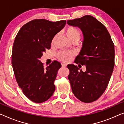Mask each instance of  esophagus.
<instances>
[{
    "label": "esophagus",
    "instance_id": "esophagus-1",
    "mask_svg": "<svg viewBox=\"0 0 124 124\" xmlns=\"http://www.w3.org/2000/svg\"><path fill=\"white\" fill-rule=\"evenodd\" d=\"M61 64H62V67H66V66H67V64L64 63H62Z\"/></svg>",
    "mask_w": 124,
    "mask_h": 124
}]
</instances>
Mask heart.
I'll use <instances>...</instances> for the list:
<instances>
[{"label":"heart","instance_id":"heart-1","mask_svg":"<svg viewBox=\"0 0 124 124\" xmlns=\"http://www.w3.org/2000/svg\"><path fill=\"white\" fill-rule=\"evenodd\" d=\"M66 34L70 40L74 39H79L81 37L80 31L75 27H68L66 29ZM74 55L72 51H62L57 54V58L63 62H68Z\"/></svg>","mask_w":124,"mask_h":124}]
</instances>
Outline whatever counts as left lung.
Returning a JSON list of instances; mask_svg holds the SVG:
<instances>
[{"label":"left lung","mask_w":124,"mask_h":124,"mask_svg":"<svg viewBox=\"0 0 124 124\" xmlns=\"http://www.w3.org/2000/svg\"><path fill=\"white\" fill-rule=\"evenodd\" d=\"M67 23L82 32V47L75 62L86 68L83 72L74 64L67 66L72 91L80 101L92 102L102 95L109 82L114 67V44L105 25L91 16L69 20Z\"/></svg>","instance_id":"8db88e82"}]
</instances>
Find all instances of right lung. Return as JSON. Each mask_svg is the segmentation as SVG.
I'll use <instances>...</instances> for the list:
<instances>
[{"label": "right lung", "mask_w": 124, "mask_h": 124, "mask_svg": "<svg viewBox=\"0 0 124 124\" xmlns=\"http://www.w3.org/2000/svg\"><path fill=\"white\" fill-rule=\"evenodd\" d=\"M66 23L65 20H33L21 28L15 38L12 64L16 81L33 102H43L55 91L54 82L61 64L54 61L44 69L39 59L46 49L51 48L53 38Z\"/></svg>", "instance_id": "1"}]
</instances>
